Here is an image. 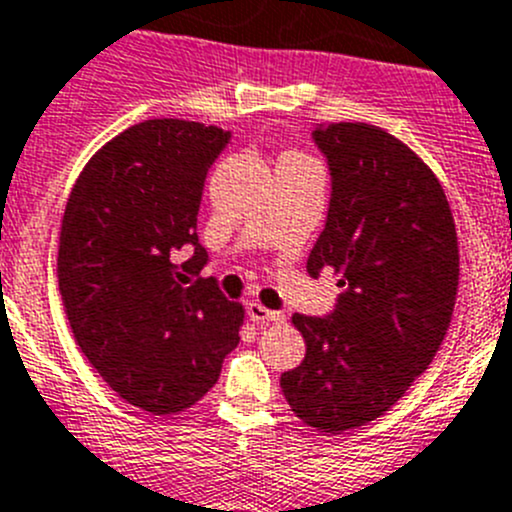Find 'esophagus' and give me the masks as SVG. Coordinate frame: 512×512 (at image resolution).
<instances>
[{
	"mask_svg": "<svg viewBox=\"0 0 512 512\" xmlns=\"http://www.w3.org/2000/svg\"><path fill=\"white\" fill-rule=\"evenodd\" d=\"M247 315H250V320L257 322V325H267V322L280 325V322H285V315H282V312L267 310V307L260 305V302H252V305L247 307Z\"/></svg>",
	"mask_w": 512,
	"mask_h": 512,
	"instance_id": "1",
	"label": "esophagus"
}]
</instances>
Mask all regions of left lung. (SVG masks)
Segmentation results:
<instances>
[{
	"label": "left lung",
	"mask_w": 512,
	"mask_h": 512,
	"mask_svg": "<svg viewBox=\"0 0 512 512\" xmlns=\"http://www.w3.org/2000/svg\"><path fill=\"white\" fill-rule=\"evenodd\" d=\"M312 137L332 195L307 272H332L345 292L332 315H292L307 352L280 388L302 423L340 435L388 413L428 370L453 320L460 255L443 185L405 142L365 122Z\"/></svg>",
	"instance_id": "left-lung-1"
}]
</instances>
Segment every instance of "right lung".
<instances>
[{
    "instance_id": "1",
    "label": "right lung",
    "mask_w": 512,
    "mask_h": 512,
    "mask_svg": "<svg viewBox=\"0 0 512 512\" xmlns=\"http://www.w3.org/2000/svg\"><path fill=\"white\" fill-rule=\"evenodd\" d=\"M230 132L187 119H145L79 172L59 230L57 280L79 350L109 388L152 415L195 405L240 342L245 307L215 280L197 240L205 177Z\"/></svg>"
}]
</instances>
